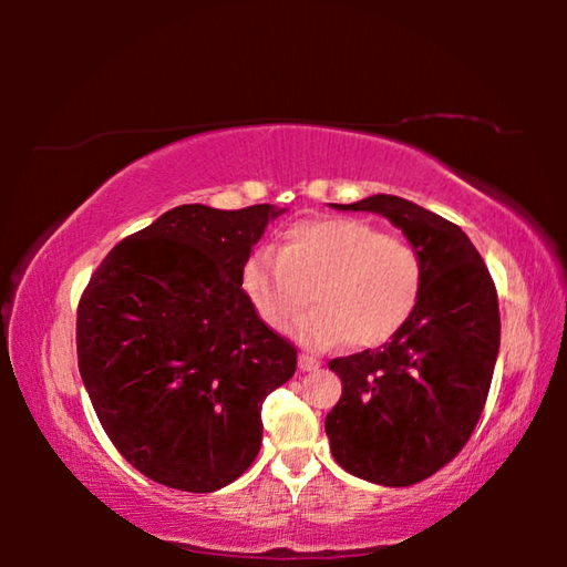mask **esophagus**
I'll use <instances>...</instances> for the list:
<instances>
[{"label":"esophagus","mask_w":567,"mask_h":567,"mask_svg":"<svg viewBox=\"0 0 567 567\" xmlns=\"http://www.w3.org/2000/svg\"><path fill=\"white\" fill-rule=\"evenodd\" d=\"M297 364H300V370L302 372H310V370H318L320 368V360L318 358H312V354H300V358H297Z\"/></svg>","instance_id":"obj_1"}]
</instances>
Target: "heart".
Segmentation results:
<instances>
[{
  "instance_id": "heart-1",
  "label": "heart",
  "mask_w": 567,
  "mask_h": 567,
  "mask_svg": "<svg viewBox=\"0 0 567 567\" xmlns=\"http://www.w3.org/2000/svg\"><path fill=\"white\" fill-rule=\"evenodd\" d=\"M243 290L267 328L292 334L310 348L344 340L375 348L390 340L415 310L422 290V257L405 237L354 217L310 219L287 229L280 249L260 247L243 270Z\"/></svg>"
}]
</instances>
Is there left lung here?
Segmentation results:
<instances>
[{
  "label": "left lung",
  "instance_id": "left-lung-1",
  "mask_svg": "<svg viewBox=\"0 0 567 567\" xmlns=\"http://www.w3.org/2000/svg\"><path fill=\"white\" fill-rule=\"evenodd\" d=\"M402 229L422 257L420 300L378 350L330 360L342 398L330 450L368 483L408 487L447 465L480 420L501 350V310L483 257L457 225L395 195L340 205Z\"/></svg>",
  "mask_w": 567,
  "mask_h": 567
}]
</instances>
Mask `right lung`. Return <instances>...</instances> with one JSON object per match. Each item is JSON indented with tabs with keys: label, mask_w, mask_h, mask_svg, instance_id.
<instances>
[{
	"label": "right lung",
	"mask_w": 567,
	"mask_h": 567,
	"mask_svg": "<svg viewBox=\"0 0 567 567\" xmlns=\"http://www.w3.org/2000/svg\"><path fill=\"white\" fill-rule=\"evenodd\" d=\"M285 209L179 205L104 257L76 310V358L94 412L130 465L213 493L252 465L262 400L297 352L257 318L243 270Z\"/></svg>",
	"instance_id": "1"
}]
</instances>
